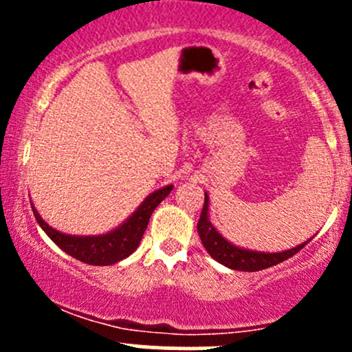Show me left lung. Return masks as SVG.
<instances>
[{
	"label": "left lung",
	"mask_w": 352,
	"mask_h": 352,
	"mask_svg": "<svg viewBox=\"0 0 352 352\" xmlns=\"http://www.w3.org/2000/svg\"><path fill=\"white\" fill-rule=\"evenodd\" d=\"M197 233L201 236V242L204 245V248L208 250V254L211 255L214 261H218L219 264L226 265L230 269H235V271H245V272H255L262 271V269L272 267V265L279 264V262L286 261V258L293 257L294 254L301 250L308 242L296 245L294 248L285 252H255V250H247V248H240L236 245L230 243L228 240L223 239L218 233V230L212 226V223L209 221V196L204 194V208H202L201 218L197 221Z\"/></svg>",
	"instance_id": "left-lung-1"
}]
</instances>
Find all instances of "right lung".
Masks as SVG:
<instances>
[{"mask_svg": "<svg viewBox=\"0 0 352 352\" xmlns=\"http://www.w3.org/2000/svg\"><path fill=\"white\" fill-rule=\"evenodd\" d=\"M172 189L173 186H166L155 190L153 194H150L141 202L140 208L119 228L112 230V232L105 233V235L97 236L66 235V233L51 228L41 218V214H38L34 206H32V211H34L35 219L41 225V228L47 233L49 239L58 245L61 250L69 254L71 257L90 265H110L129 257L140 247V242L143 239L144 232H146L148 223H150L155 208L172 192Z\"/></svg>", "mask_w": 352, "mask_h": 352, "instance_id": "1", "label": "right lung"}]
</instances>
